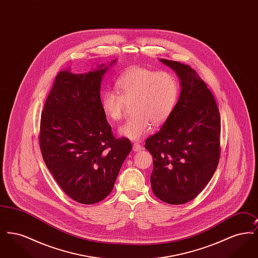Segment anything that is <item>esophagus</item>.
I'll return each instance as SVG.
<instances>
[{
	"label": "esophagus",
	"instance_id": "obj_1",
	"mask_svg": "<svg viewBox=\"0 0 258 258\" xmlns=\"http://www.w3.org/2000/svg\"><path fill=\"white\" fill-rule=\"evenodd\" d=\"M133 149H134V151H135V152H139V151H141V150H142V146H141L139 143H135Z\"/></svg>",
	"mask_w": 258,
	"mask_h": 258
}]
</instances>
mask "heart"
<instances>
[{
	"label": "heart",
	"instance_id": "1",
	"mask_svg": "<svg viewBox=\"0 0 258 258\" xmlns=\"http://www.w3.org/2000/svg\"><path fill=\"white\" fill-rule=\"evenodd\" d=\"M118 93L104 90L100 94V106L104 115L113 121L123 118L126 104L134 114L119 127L118 133L132 141H139L152 130L170 117L180 87L169 73L134 67L123 73L115 83Z\"/></svg>",
	"mask_w": 258,
	"mask_h": 258
}]
</instances>
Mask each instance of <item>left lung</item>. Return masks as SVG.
I'll return each mask as SVG.
<instances>
[{"mask_svg":"<svg viewBox=\"0 0 258 258\" xmlns=\"http://www.w3.org/2000/svg\"><path fill=\"white\" fill-rule=\"evenodd\" d=\"M180 79L181 93L160 132L146 139L153 156L151 185L172 205L197 197L216 171L221 154L220 112L205 82L189 66L160 59Z\"/></svg>","mask_w":258,"mask_h":258,"instance_id":"left-lung-1","label":"left lung"}]
</instances>
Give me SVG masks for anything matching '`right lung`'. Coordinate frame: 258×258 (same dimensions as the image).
<instances>
[{
    "mask_svg": "<svg viewBox=\"0 0 258 258\" xmlns=\"http://www.w3.org/2000/svg\"><path fill=\"white\" fill-rule=\"evenodd\" d=\"M116 62L87 74L61 71L41 113L39 147L61 189L81 204L107 197L133 146L117 139L100 106V83Z\"/></svg>",
    "mask_w": 258,
    "mask_h": 258,
    "instance_id": "right-lung-1",
    "label": "right lung"
}]
</instances>
